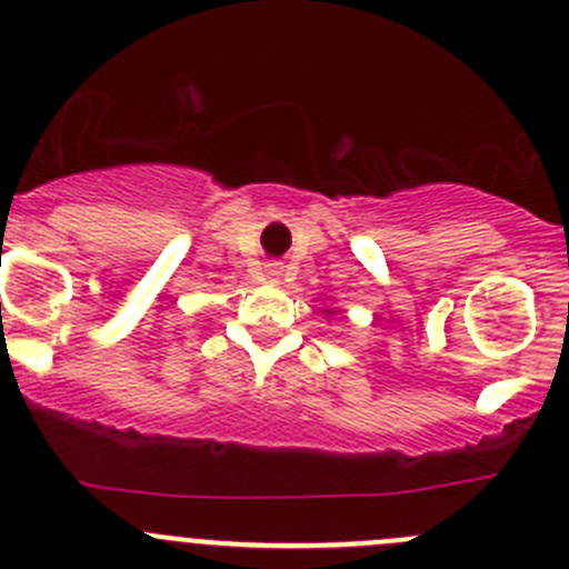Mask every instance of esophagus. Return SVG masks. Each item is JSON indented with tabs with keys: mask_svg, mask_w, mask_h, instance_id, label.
Here are the masks:
<instances>
[{
	"mask_svg": "<svg viewBox=\"0 0 569 569\" xmlns=\"http://www.w3.org/2000/svg\"><path fill=\"white\" fill-rule=\"evenodd\" d=\"M263 274H267L272 283H278L280 274H283V267H280V263H267V267H263Z\"/></svg>",
	"mask_w": 569,
	"mask_h": 569,
	"instance_id": "34e87169",
	"label": "esophagus"
}]
</instances>
